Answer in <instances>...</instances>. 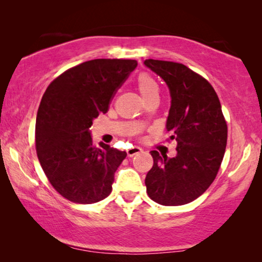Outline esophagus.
<instances>
[{
    "label": "esophagus",
    "instance_id": "obj_1",
    "mask_svg": "<svg viewBox=\"0 0 262 262\" xmlns=\"http://www.w3.org/2000/svg\"><path fill=\"white\" fill-rule=\"evenodd\" d=\"M142 151H143V150H142L141 148H139V146H132V148L126 150V154H127L128 157H132V156L137 155V154L142 152Z\"/></svg>",
    "mask_w": 262,
    "mask_h": 262
}]
</instances>
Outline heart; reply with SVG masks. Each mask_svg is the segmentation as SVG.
<instances>
[{
  "instance_id": "obj_1",
  "label": "heart",
  "mask_w": 262,
  "mask_h": 262,
  "mask_svg": "<svg viewBox=\"0 0 262 262\" xmlns=\"http://www.w3.org/2000/svg\"><path fill=\"white\" fill-rule=\"evenodd\" d=\"M137 87L138 91L141 93L143 100L151 98V96L159 95L160 88L155 78L150 76L149 74L143 73L137 78Z\"/></svg>"
}]
</instances>
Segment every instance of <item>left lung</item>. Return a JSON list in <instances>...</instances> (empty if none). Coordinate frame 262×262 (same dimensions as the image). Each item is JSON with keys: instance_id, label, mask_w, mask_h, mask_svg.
Wrapping results in <instances>:
<instances>
[{"instance_id": "8db88e82", "label": "left lung", "mask_w": 262, "mask_h": 262, "mask_svg": "<svg viewBox=\"0 0 262 262\" xmlns=\"http://www.w3.org/2000/svg\"><path fill=\"white\" fill-rule=\"evenodd\" d=\"M144 66L169 89L166 128L178 142L171 159L151 151L154 166L145 178L146 192L161 205H184L202 195L216 178L227 146V123L216 92L200 75L167 60L146 59Z\"/></svg>"}]
</instances>
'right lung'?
Returning a JSON list of instances; mask_svg holds the SVG:
<instances>
[{
    "label": "right lung",
    "mask_w": 262,
    "mask_h": 262,
    "mask_svg": "<svg viewBox=\"0 0 262 262\" xmlns=\"http://www.w3.org/2000/svg\"><path fill=\"white\" fill-rule=\"evenodd\" d=\"M135 59H92L67 70L42 95L35 120L39 162L53 188L74 203L93 204L112 191L126 152L100 142L89 127L108 111L114 93L136 69Z\"/></svg>",
    "instance_id": "right-lung-1"
}]
</instances>
